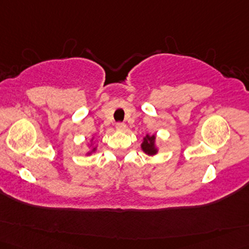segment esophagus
<instances>
[{
	"instance_id": "1",
	"label": "esophagus",
	"mask_w": 249,
	"mask_h": 249,
	"mask_svg": "<svg viewBox=\"0 0 249 249\" xmlns=\"http://www.w3.org/2000/svg\"><path fill=\"white\" fill-rule=\"evenodd\" d=\"M126 127L125 123H122V122H118V123H116V128L118 129V131H124Z\"/></svg>"
}]
</instances>
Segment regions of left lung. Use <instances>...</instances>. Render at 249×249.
<instances>
[{
    "label": "left lung",
    "instance_id": "obj_1",
    "mask_svg": "<svg viewBox=\"0 0 249 249\" xmlns=\"http://www.w3.org/2000/svg\"><path fill=\"white\" fill-rule=\"evenodd\" d=\"M154 142H155V136H146L144 139L143 144H142V148H143V151L148 154V155H154V154L156 153V149H155V146H154Z\"/></svg>",
    "mask_w": 249,
    "mask_h": 249
}]
</instances>
